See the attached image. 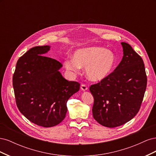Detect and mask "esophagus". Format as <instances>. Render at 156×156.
<instances>
[{"instance_id":"1","label":"esophagus","mask_w":156,"mask_h":156,"mask_svg":"<svg viewBox=\"0 0 156 156\" xmlns=\"http://www.w3.org/2000/svg\"><path fill=\"white\" fill-rule=\"evenodd\" d=\"M81 89L82 90H83V91H86V90H88V87H87V86L85 84H82L81 85Z\"/></svg>"}]
</instances>
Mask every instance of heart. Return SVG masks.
Returning <instances> with one entry per match:
<instances>
[{
    "label": "heart",
    "instance_id": "obj_1",
    "mask_svg": "<svg viewBox=\"0 0 156 156\" xmlns=\"http://www.w3.org/2000/svg\"><path fill=\"white\" fill-rule=\"evenodd\" d=\"M116 64L115 54L102 47H89L75 51L73 58L65 60L68 69L78 73L85 67L87 77L92 81H101L109 76Z\"/></svg>",
    "mask_w": 156,
    "mask_h": 156
}]
</instances>
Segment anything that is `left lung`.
Listing matches in <instances>:
<instances>
[{
    "instance_id": "obj_1",
    "label": "left lung",
    "mask_w": 156,
    "mask_h": 156,
    "mask_svg": "<svg viewBox=\"0 0 156 156\" xmlns=\"http://www.w3.org/2000/svg\"><path fill=\"white\" fill-rule=\"evenodd\" d=\"M124 56L109 76L90 87L94 97L92 115L99 124L115 127L131 120L143 102L147 77L142 58L122 42Z\"/></svg>"
}]
</instances>
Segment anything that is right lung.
<instances>
[{"label":"right lung","mask_w":156,"mask_h":156,"mask_svg":"<svg viewBox=\"0 0 156 156\" xmlns=\"http://www.w3.org/2000/svg\"><path fill=\"white\" fill-rule=\"evenodd\" d=\"M49 49V45L30 49L17 60L13 75L18 109L32 123L45 127L64 119L68 99L80 88L78 82L62 77V64L43 55Z\"/></svg>","instance_id":"obj_1"}]
</instances>
